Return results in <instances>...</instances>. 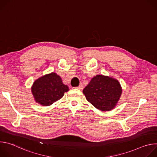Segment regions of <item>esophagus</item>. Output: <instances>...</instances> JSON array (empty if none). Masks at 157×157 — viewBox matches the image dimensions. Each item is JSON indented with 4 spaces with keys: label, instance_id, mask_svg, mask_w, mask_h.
<instances>
[{
    "label": "esophagus",
    "instance_id": "esophagus-1",
    "mask_svg": "<svg viewBox=\"0 0 157 157\" xmlns=\"http://www.w3.org/2000/svg\"><path fill=\"white\" fill-rule=\"evenodd\" d=\"M76 88L78 89H79V90H81V89H82V88H83V86H82V85L81 84H79Z\"/></svg>",
    "mask_w": 157,
    "mask_h": 157
}]
</instances>
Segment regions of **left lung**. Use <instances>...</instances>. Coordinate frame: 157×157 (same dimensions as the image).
<instances>
[{"label":"left lung","mask_w":157,"mask_h":157,"mask_svg":"<svg viewBox=\"0 0 157 157\" xmlns=\"http://www.w3.org/2000/svg\"><path fill=\"white\" fill-rule=\"evenodd\" d=\"M88 102L102 111H109L117 105L122 93L118 80L108 76H94L82 91Z\"/></svg>","instance_id":"left-lung-1"}]
</instances>
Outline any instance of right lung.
Listing matches in <instances>:
<instances>
[{"mask_svg":"<svg viewBox=\"0 0 157 157\" xmlns=\"http://www.w3.org/2000/svg\"><path fill=\"white\" fill-rule=\"evenodd\" d=\"M31 90L36 103L43 106H48L61 99L64 93L69 91V88L63 83L59 75L56 73H51L36 79Z\"/></svg>","mask_w":157,"mask_h":157,"instance_id":"add662e5","label":"right lung"}]
</instances>
